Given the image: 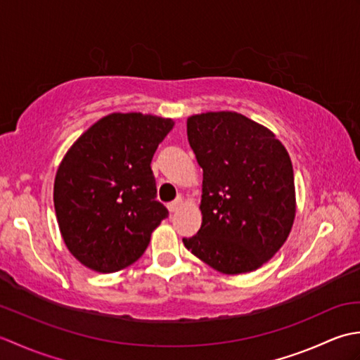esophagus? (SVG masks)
Wrapping results in <instances>:
<instances>
[{"label": "esophagus", "mask_w": 360, "mask_h": 360, "mask_svg": "<svg viewBox=\"0 0 360 360\" xmlns=\"http://www.w3.org/2000/svg\"><path fill=\"white\" fill-rule=\"evenodd\" d=\"M182 204H184V201H182V198H178V200H174V201H172L170 204H168L167 207H168V210H170L172 213H174V212H178L182 207Z\"/></svg>", "instance_id": "obj_1"}]
</instances>
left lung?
Here are the masks:
<instances>
[{
  "label": "left lung",
  "mask_w": 360,
  "mask_h": 360,
  "mask_svg": "<svg viewBox=\"0 0 360 360\" xmlns=\"http://www.w3.org/2000/svg\"><path fill=\"white\" fill-rule=\"evenodd\" d=\"M187 137L202 168V224L182 243L218 272L257 271L294 224V170L285 145L235 111L190 116Z\"/></svg>",
  "instance_id": "1"
}]
</instances>
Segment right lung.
Segmentation results:
<instances>
[{"mask_svg": "<svg viewBox=\"0 0 360 360\" xmlns=\"http://www.w3.org/2000/svg\"><path fill=\"white\" fill-rule=\"evenodd\" d=\"M173 119L112 112L91 125L58 165L53 207L68 250L96 272L125 269L168 217L151 159Z\"/></svg>", "mask_w": 360, "mask_h": 360, "instance_id": "right-lung-1", "label": "right lung"}]
</instances>
